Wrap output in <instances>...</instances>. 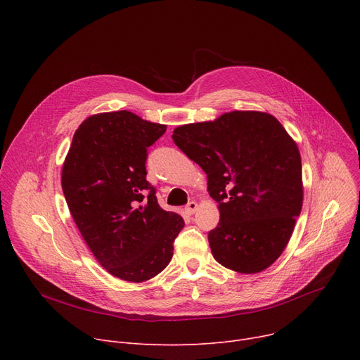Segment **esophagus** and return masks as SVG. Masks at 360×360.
<instances>
[{"instance_id": "esophagus-1", "label": "esophagus", "mask_w": 360, "mask_h": 360, "mask_svg": "<svg viewBox=\"0 0 360 360\" xmlns=\"http://www.w3.org/2000/svg\"><path fill=\"white\" fill-rule=\"evenodd\" d=\"M197 209H198L197 201H190V202L186 204V207H185V212H186L188 214H194V213L197 212Z\"/></svg>"}]
</instances>
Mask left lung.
Here are the masks:
<instances>
[{"label":"left lung","instance_id":"8db88e82","mask_svg":"<svg viewBox=\"0 0 360 360\" xmlns=\"http://www.w3.org/2000/svg\"><path fill=\"white\" fill-rule=\"evenodd\" d=\"M174 143L198 163L219 202L209 232L223 267L251 274L270 267L302 210V163L296 143L270 113L233 110L212 122L175 128Z\"/></svg>","mask_w":360,"mask_h":360}]
</instances>
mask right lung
Here are the masks:
<instances>
[{"label": "right lung", "instance_id": "right-lung-1", "mask_svg": "<svg viewBox=\"0 0 360 360\" xmlns=\"http://www.w3.org/2000/svg\"><path fill=\"white\" fill-rule=\"evenodd\" d=\"M166 125L117 110L89 117L74 132L63 191L87 247L112 276L146 281L172 259L184 219L158 202L147 148Z\"/></svg>", "mask_w": 360, "mask_h": 360}]
</instances>
